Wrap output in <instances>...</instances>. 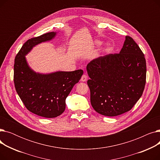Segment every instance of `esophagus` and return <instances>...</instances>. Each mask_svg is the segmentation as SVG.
<instances>
[{
  "mask_svg": "<svg viewBox=\"0 0 160 160\" xmlns=\"http://www.w3.org/2000/svg\"><path fill=\"white\" fill-rule=\"evenodd\" d=\"M87 80H88V76L86 74H83L82 78H81V81L82 82H86Z\"/></svg>",
  "mask_w": 160,
  "mask_h": 160,
  "instance_id": "1",
  "label": "esophagus"
}]
</instances>
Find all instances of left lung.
I'll list each match as a JSON object with an SVG mask.
<instances>
[{"mask_svg":"<svg viewBox=\"0 0 160 160\" xmlns=\"http://www.w3.org/2000/svg\"><path fill=\"white\" fill-rule=\"evenodd\" d=\"M92 107L109 117L130 111L146 83L145 55L131 37L126 36L121 52L100 56L87 65Z\"/></svg>","mask_w":160,"mask_h":160,"instance_id":"left-lung-1","label":"left lung"}]
</instances>
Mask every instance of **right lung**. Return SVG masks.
Here are the masks:
<instances>
[{
    "label": "right lung",
    "instance_id": "right-lung-1",
    "mask_svg": "<svg viewBox=\"0 0 160 160\" xmlns=\"http://www.w3.org/2000/svg\"><path fill=\"white\" fill-rule=\"evenodd\" d=\"M56 33L48 32L29 39L17 54L14 63L13 81L17 93L28 110L46 118L56 117L65 111V99L83 72L78 69L43 74L30 68L25 55L33 47L51 40Z\"/></svg>",
    "mask_w": 160,
    "mask_h": 160
}]
</instances>
